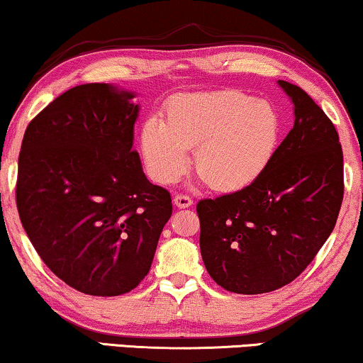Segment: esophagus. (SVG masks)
Returning <instances> with one entry per match:
<instances>
[{"label":"esophagus","instance_id":"1","mask_svg":"<svg viewBox=\"0 0 363 363\" xmlns=\"http://www.w3.org/2000/svg\"><path fill=\"white\" fill-rule=\"evenodd\" d=\"M174 203L179 208H187L192 206V199L186 196V194H176L174 196Z\"/></svg>","mask_w":363,"mask_h":363}]
</instances>
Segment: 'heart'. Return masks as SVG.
<instances>
[{
    "label": "heart",
    "mask_w": 363,
    "mask_h": 363,
    "mask_svg": "<svg viewBox=\"0 0 363 363\" xmlns=\"http://www.w3.org/2000/svg\"><path fill=\"white\" fill-rule=\"evenodd\" d=\"M281 138V116L267 100L240 90L177 96L166 123L146 121L141 150L161 184L179 179L194 147V167L217 191H238L268 169Z\"/></svg>",
    "instance_id": "obj_1"
}]
</instances>
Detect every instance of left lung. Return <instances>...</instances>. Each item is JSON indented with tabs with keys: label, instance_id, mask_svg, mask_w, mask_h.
Returning a JSON list of instances; mask_svg holds the SVG:
<instances>
[{
	"label": "left lung",
	"instance_id": "8db88e82",
	"mask_svg": "<svg viewBox=\"0 0 363 363\" xmlns=\"http://www.w3.org/2000/svg\"><path fill=\"white\" fill-rule=\"evenodd\" d=\"M279 85L296 118L272 164L250 186L197 203L203 264L213 281L237 294L294 281L334 230L344 199L334 123L298 85Z\"/></svg>",
	"mask_w": 363,
	"mask_h": 363
}]
</instances>
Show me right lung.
I'll return each instance as SVG.
<instances>
[{
  "label": "right lung",
  "instance_id": "1",
  "mask_svg": "<svg viewBox=\"0 0 363 363\" xmlns=\"http://www.w3.org/2000/svg\"><path fill=\"white\" fill-rule=\"evenodd\" d=\"M133 96L74 86L30 120L19 151L24 230L55 277L90 296L135 289L172 213L171 194L146 179L133 150Z\"/></svg>",
  "mask_w": 363,
  "mask_h": 363
}]
</instances>
